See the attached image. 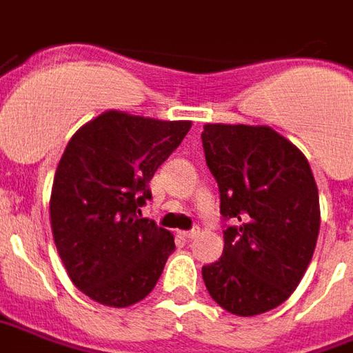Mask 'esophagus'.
<instances>
[{
    "label": "esophagus",
    "instance_id": "obj_1",
    "mask_svg": "<svg viewBox=\"0 0 353 353\" xmlns=\"http://www.w3.org/2000/svg\"><path fill=\"white\" fill-rule=\"evenodd\" d=\"M180 235H182V236H184V239H188V241H190V239H194V236L199 235V230L195 228V230H192V231H180Z\"/></svg>",
    "mask_w": 353,
    "mask_h": 353
}]
</instances>
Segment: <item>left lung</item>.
I'll return each mask as SVG.
<instances>
[{"mask_svg": "<svg viewBox=\"0 0 353 353\" xmlns=\"http://www.w3.org/2000/svg\"><path fill=\"white\" fill-rule=\"evenodd\" d=\"M205 159L220 188L223 254L203 267L210 297L236 316L282 305L299 285L320 231V197L305 154L269 125L205 123Z\"/></svg>", "mask_w": 353, "mask_h": 353, "instance_id": "8db88e82", "label": "left lung"}]
</instances>
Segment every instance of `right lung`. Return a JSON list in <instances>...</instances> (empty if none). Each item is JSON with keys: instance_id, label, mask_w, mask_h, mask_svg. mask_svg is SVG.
Listing matches in <instances>:
<instances>
[{"instance_id": "add662e5", "label": "right lung", "mask_w": 353, "mask_h": 353, "mask_svg": "<svg viewBox=\"0 0 353 353\" xmlns=\"http://www.w3.org/2000/svg\"><path fill=\"white\" fill-rule=\"evenodd\" d=\"M190 128V120L105 110L61 154L50 194L54 243L71 282L95 303L135 305L161 276L174 236L141 218V207Z\"/></svg>"}]
</instances>
